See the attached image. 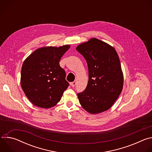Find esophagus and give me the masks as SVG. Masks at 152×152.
Segmentation results:
<instances>
[{
	"label": "esophagus",
	"mask_w": 152,
	"mask_h": 152,
	"mask_svg": "<svg viewBox=\"0 0 152 152\" xmlns=\"http://www.w3.org/2000/svg\"><path fill=\"white\" fill-rule=\"evenodd\" d=\"M76 84V81H74V82H72V83H70V85H72V87H75Z\"/></svg>",
	"instance_id": "obj_1"
}]
</instances>
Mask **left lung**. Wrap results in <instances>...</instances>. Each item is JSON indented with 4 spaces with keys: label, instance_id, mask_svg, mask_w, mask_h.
Segmentation results:
<instances>
[{
    "label": "left lung",
    "instance_id": "obj_1",
    "mask_svg": "<svg viewBox=\"0 0 152 152\" xmlns=\"http://www.w3.org/2000/svg\"><path fill=\"white\" fill-rule=\"evenodd\" d=\"M76 49L86 61L88 69L86 88L77 94L80 105L91 114L108 110L123 87V73L115 49L96 38L81 43Z\"/></svg>",
    "mask_w": 152,
    "mask_h": 152
}]
</instances>
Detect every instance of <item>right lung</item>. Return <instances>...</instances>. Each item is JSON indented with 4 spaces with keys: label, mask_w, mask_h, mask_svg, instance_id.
I'll return each instance as SVG.
<instances>
[{
    "label": "right lung",
    "mask_w": 152,
    "mask_h": 152,
    "mask_svg": "<svg viewBox=\"0 0 152 152\" xmlns=\"http://www.w3.org/2000/svg\"><path fill=\"white\" fill-rule=\"evenodd\" d=\"M70 48L69 45L45 46L34 51L24 61L20 85L35 106L45 109L55 106L68 88L66 72L59 62Z\"/></svg>",
    "instance_id": "1"
}]
</instances>
